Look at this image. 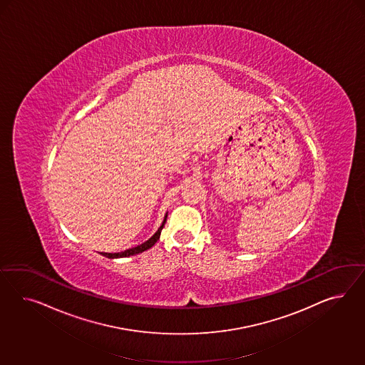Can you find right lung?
I'll use <instances>...</instances> for the list:
<instances>
[{"label":"right lung","instance_id":"add662e5","mask_svg":"<svg viewBox=\"0 0 365 365\" xmlns=\"http://www.w3.org/2000/svg\"><path fill=\"white\" fill-rule=\"evenodd\" d=\"M166 218H165V221L162 223V226L158 229V232H155L154 235L148 240V241H145V242L142 243V245H138L136 247H131V249H127V250H124L122 253H103V255H106V257H108V258H118V257H130V255H139V253H143L144 250H148L150 247H153L156 241L159 240V237H160V232H162V229H163V226H165V223H166Z\"/></svg>","mask_w":365,"mask_h":365}]
</instances>
